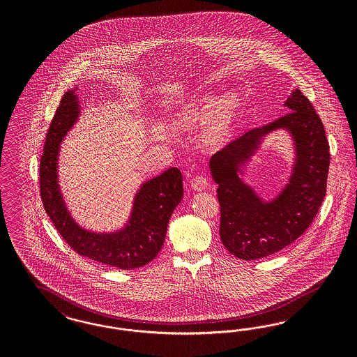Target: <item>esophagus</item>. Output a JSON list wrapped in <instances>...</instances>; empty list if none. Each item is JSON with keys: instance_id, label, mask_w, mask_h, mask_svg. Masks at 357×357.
<instances>
[{"instance_id": "1", "label": "esophagus", "mask_w": 357, "mask_h": 357, "mask_svg": "<svg viewBox=\"0 0 357 357\" xmlns=\"http://www.w3.org/2000/svg\"><path fill=\"white\" fill-rule=\"evenodd\" d=\"M208 185V178L204 175H196L191 181V187L196 191H203Z\"/></svg>"}]
</instances>
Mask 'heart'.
Instances as JSON below:
<instances>
[{
	"label": "heart",
	"mask_w": 357,
	"mask_h": 357,
	"mask_svg": "<svg viewBox=\"0 0 357 357\" xmlns=\"http://www.w3.org/2000/svg\"><path fill=\"white\" fill-rule=\"evenodd\" d=\"M236 106H237V99L234 97L224 99L220 103V107H218V103H217L215 98H206L203 100V103L200 105V107L195 111V114L197 116H200L202 119H208L212 115L217 114L216 135L217 136H221L227 130V123H229V119H230ZM217 107L219 108L218 112L216 111Z\"/></svg>",
	"instance_id": "b5f03b06"
}]
</instances>
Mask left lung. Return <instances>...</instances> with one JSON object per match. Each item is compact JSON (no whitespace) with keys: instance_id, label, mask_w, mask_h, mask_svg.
Wrapping results in <instances>:
<instances>
[{"instance_id":"1","label":"left lung","mask_w":357,"mask_h":357,"mask_svg":"<svg viewBox=\"0 0 357 357\" xmlns=\"http://www.w3.org/2000/svg\"><path fill=\"white\" fill-rule=\"evenodd\" d=\"M285 106L291 112L248 130L211 158L218 183L220 238L238 259H261L291 245L312 225L326 196L330 145L324 123L300 89L291 93ZM280 126L293 132L298 160L283 194L264 205L238 181L236 172L261 137Z\"/></svg>"}]
</instances>
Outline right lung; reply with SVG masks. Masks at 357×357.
Listing matches in <instances>:
<instances>
[{"label": "right lung", "mask_w": 357, "mask_h": 357, "mask_svg": "<svg viewBox=\"0 0 357 357\" xmlns=\"http://www.w3.org/2000/svg\"><path fill=\"white\" fill-rule=\"evenodd\" d=\"M75 91L61 98L45 135L39 165V190L44 211L65 243L76 254L120 270L139 268L162 249L169 220L183 196L182 173L172 167L141 187L130 227L116 234H96L77 227L65 209L57 188L59 142L78 116Z\"/></svg>", "instance_id": "1"}]
</instances>
